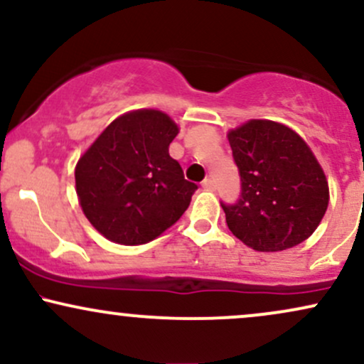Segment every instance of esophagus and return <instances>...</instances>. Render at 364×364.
Listing matches in <instances>:
<instances>
[{
    "instance_id": "34e87169",
    "label": "esophagus",
    "mask_w": 364,
    "mask_h": 364,
    "mask_svg": "<svg viewBox=\"0 0 364 364\" xmlns=\"http://www.w3.org/2000/svg\"><path fill=\"white\" fill-rule=\"evenodd\" d=\"M202 186L205 188V190H208V191H214V190H215V185H214V181H212L210 178L203 179V181H202Z\"/></svg>"
}]
</instances>
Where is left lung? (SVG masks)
<instances>
[{
    "label": "left lung",
    "instance_id": "left-lung-1",
    "mask_svg": "<svg viewBox=\"0 0 364 364\" xmlns=\"http://www.w3.org/2000/svg\"><path fill=\"white\" fill-rule=\"evenodd\" d=\"M241 193L220 202L228 228L257 252H281L303 243L328 205V185L318 161L291 128L253 119L228 135Z\"/></svg>",
    "mask_w": 364,
    "mask_h": 364
}]
</instances>
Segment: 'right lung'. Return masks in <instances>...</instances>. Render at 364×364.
<instances>
[{
    "mask_svg": "<svg viewBox=\"0 0 364 364\" xmlns=\"http://www.w3.org/2000/svg\"><path fill=\"white\" fill-rule=\"evenodd\" d=\"M178 127L154 109L116 118L78 161L77 195L90 224L119 245L156 240L185 214L198 186L169 156Z\"/></svg>",
    "mask_w": 364,
    "mask_h": 364,
    "instance_id": "right-lung-1",
    "label": "right lung"
}]
</instances>
